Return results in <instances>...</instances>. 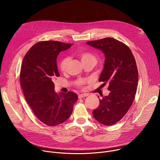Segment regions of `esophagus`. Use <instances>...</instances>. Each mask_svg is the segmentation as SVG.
<instances>
[{"label":"esophagus","instance_id":"1","mask_svg":"<svg viewBox=\"0 0 160 160\" xmlns=\"http://www.w3.org/2000/svg\"><path fill=\"white\" fill-rule=\"evenodd\" d=\"M87 96H88V94H79L78 97L79 99H82L84 97H87Z\"/></svg>","mask_w":160,"mask_h":160}]
</instances>
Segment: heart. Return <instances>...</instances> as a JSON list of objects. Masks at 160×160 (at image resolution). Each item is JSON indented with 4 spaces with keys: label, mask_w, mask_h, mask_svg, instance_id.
Returning a JSON list of instances; mask_svg holds the SVG:
<instances>
[{
    "label": "heart",
    "mask_w": 160,
    "mask_h": 160,
    "mask_svg": "<svg viewBox=\"0 0 160 160\" xmlns=\"http://www.w3.org/2000/svg\"><path fill=\"white\" fill-rule=\"evenodd\" d=\"M79 58L81 60L83 64H93L94 66H95L98 61V59H97L96 56L94 54H93L92 53L88 52H80L79 54ZM68 62H69V59H68V58H65L61 61V62H60V64H59V68H60V70L62 72H64L66 70ZM85 81L84 80L80 79L77 82V85H78V86H82L85 83Z\"/></svg>",
    "instance_id": "b5f03b06"
}]
</instances>
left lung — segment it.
Segmentation results:
<instances>
[{"label":"left lung","mask_w":160,"mask_h":160,"mask_svg":"<svg viewBox=\"0 0 160 160\" xmlns=\"http://www.w3.org/2000/svg\"><path fill=\"white\" fill-rule=\"evenodd\" d=\"M90 46L102 51L105 59L99 81L109 83L108 96L99 99L92 111L94 118L104 125L120 121L134 100L138 83V71L130 49L112 38L87 42Z\"/></svg>","instance_id":"obj_1"}]
</instances>
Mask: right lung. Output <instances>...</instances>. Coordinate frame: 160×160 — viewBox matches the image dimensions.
<instances>
[{"label": "right lung", "mask_w": 160, "mask_h": 160, "mask_svg": "<svg viewBox=\"0 0 160 160\" xmlns=\"http://www.w3.org/2000/svg\"><path fill=\"white\" fill-rule=\"evenodd\" d=\"M72 45L52 40L38 42L22 62L19 78L26 101L38 120L48 126L64 122L72 115L78 99L71 91L58 95L53 83L59 76L57 57Z\"/></svg>", "instance_id": "add662e5"}]
</instances>
